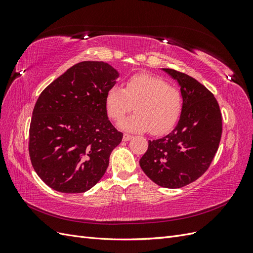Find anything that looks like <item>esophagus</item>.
Listing matches in <instances>:
<instances>
[{
  "mask_svg": "<svg viewBox=\"0 0 253 253\" xmlns=\"http://www.w3.org/2000/svg\"><path fill=\"white\" fill-rule=\"evenodd\" d=\"M132 135H128V134H125L124 135V137H122V140L124 141H128V140H131L132 139Z\"/></svg>",
  "mask_w": 253,
  "mask_h": 253,
  "instance_id": "34e87169",
  "label": "esophagus"
}]
</instances>
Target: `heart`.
Segmentation results:
<instances>
[{
  "mask_svg": "<svg viewBox=\"0 0 253 253\" xmlns=\"http://www.w3.org/2000/svg\"><path fill=\"white\" fill-rule=\"evenodd\" d=\"M136 114L120 122L119 126L129 132L151 131L164 134L176 125L182 110L179 88L169 85L152 74L132 76L121 88L114 85L105 95V109L109 116L119 121L133 109Z\"/></svg>",
  "mask_w": 253,
  "mask_h": 253,
  "instance_id": "heart-1",
  "label": "heart"
}]
</instances>
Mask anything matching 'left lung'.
<instances>
[{"mask_svg":"<svg viewBox=\"0 0 253 253\" xmlns=\"http://www.w3.org/2000/svg\"><path fill=\"white\" fill-rule=\"evenodd\" d=\"M163 71L178 82L182 110L171 133L149 140L139 165L156 185L176 189L193 182L208 170L220 141L221 113L215 97L202 83L171 68Z\"/></svg>","mask_w":253,"mask_h":253,"instance_id":"1","label":"left lung"}]
</instances>
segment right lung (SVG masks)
Returning <instances> with one entry per match:
<instances>
[{
	"label": "right lung",
	"instance_id": "1",
	"mask_svg": "<svg viewBox=\"0 0 253 253\" xmlns=\"http://www.w3.org/2000/svg\"><path fill=\"white\" fill-rule=\"evenodd\" d=\"M119 73L102 61H83L38 98L29 127V156L38 176L62 193H83L101 179L122 140L109 120L105 95Z\"/></svg>",
	"mask_w": 253,
	"mask_h": 253
}]
</instances>
